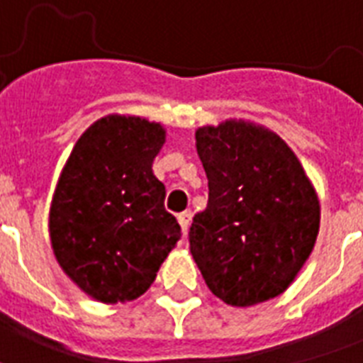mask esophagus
Here are the masks:
<instances>
[{"label": "esophagus", "mask_w": 363, "mask_h": 363, "mask_svg": "<svg viewBox=\"0 0 363 363\" xmlns=\"http://www.w3.org/2000/svg\"><path fill=\"white\" fill-rule=\"evenodd\" d=\"M177 218H179V224H181V228H182V233L186 235L188 226H190V220H192V213H190V211H184V213H181V215L177 216Z\"/></svg>", "instance_id": "34e87169"}]
</instances>
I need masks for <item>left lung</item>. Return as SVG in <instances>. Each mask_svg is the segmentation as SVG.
<instances>
[{
    "instance_id": "8db88e82",
    "label": "left lung",
    "mask_w": 363,
    "mask_h": 363,
    "mask_svg": "<svg viewBox=\"0 0 363 363\" xmlns=\"http://www.w3.org/2000/svg\"><path fill=\"white\" fill-rule=\"evenodd\" d=\"M209 181L190 252L216 298L233 307L286 290L309 258L320 203L292 148L264 125L226 121L196 131Z\"/></svg>"
}]
</instances>
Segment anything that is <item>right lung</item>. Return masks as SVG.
<instances>
[{"label": "right lung", "mask_w": 363, "mask_h": 363, "mask_svg": "<svg viewBox=\"0 0 363 363\" xmlns=\"http://www.w3.org/2000/svg\"><path fill=\"white\" fill-rule=\"evenodd\" d=\"M164 143L158 122L109 115L79 137L62 169L48 215L54 256L101 303L143 296L181 239L152 173Z\"/></svg>", "instance_id": "1"}]
</instances>
